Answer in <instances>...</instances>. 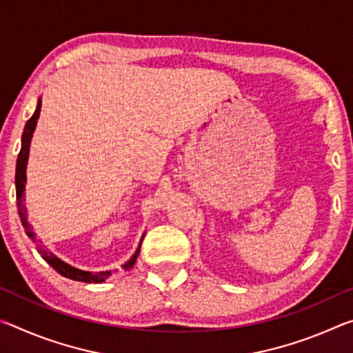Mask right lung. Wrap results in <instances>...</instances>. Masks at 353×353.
Returning a JSON list of instances; mask_svg holds the SVG:
<instances>
[{"label":"right lung","instance_id":"right-lung-1","mask_svg":"<svg viewBox=\"0 0 353 353\" xmlns=\"http://www.w3.org/2000/svg\"><path fill=\"white\" fill-rule=\"evenodd\" d=\"M40 109H41V98H39L37 101V109H35L34 115L28 119L25 130H23V135H21V149H20V154H19V159H17V170H15V188H17V207H19V214H20V219H21V224L25 227V232L26 235L31 238V240L35 243V246H37V250L40 252V255L43 256V260L48 263V265L54 268V270L61 274V276L71 279V280H76V282H85V283H101L104 282V280L110 276L112 271H101V272H90V271H83L79 270V268H74L68 265L67 261H63L59 259L57 255H54L52 252H50L45 248V244L37 243V236H35V232L32 230V225L29 224L28 221V212H26V207L23 205V199H25V185H26V166H28V159H29V148H31V140H32V135H34V130L35 126H37V119L40 117ZM146 232L141 235V240L139 243V248H137L135 254L130 256V259L124 263L121 266L123 271H129L130 268L135 265L137 261V256L140 254V248H141V241L143 238H145Z\"/></svg>","mask_w":353,"mask_h":353}]
</instances>
